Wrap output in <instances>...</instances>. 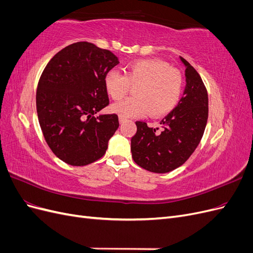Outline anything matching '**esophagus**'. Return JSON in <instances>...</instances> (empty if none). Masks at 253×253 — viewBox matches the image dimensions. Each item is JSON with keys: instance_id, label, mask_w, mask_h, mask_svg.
Instances as JSON below:
<instances>
[{"instance_id": "34e87169", "label": "esophagus", "mask_w": 253, "mask_h": 253, "mask_svg": "<svg viewBox=\"0 0 253 253\" xmlns=\"http://www.w3.org/2000/svg\"><path fill=\"white\" fill-rule=\"evenodd\" d=\"M126 121V119L125 118H122V117H119V124L121 125V124H124V122Z\"/></svg>"}]
</instances>
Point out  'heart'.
Listing matches in <instances>:
<instances>
[{"label":"heart","instance_id":"1","mask_svg":"<svg viewBox=\"0 0 253 253\" xmlns=\"http://www.w3.org/2000/svg\"><path fill=\"white\" fill-rule=\"evenodd\" d=\"M133 98L112 105V112L122 118L163 116L177 105L182 93V77L178 71L159 59L137 60L128 63L125 75L112 70L104 77V86L114 100H120L136 85Z\"/></svg>","mask_w":253,"mask_h":253}]
</instances>
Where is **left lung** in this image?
<instances>
[{"mask_svg":"<svg viewBox=\"0 0 253 253\" xmlns=\"http://www.w3.org/2000/svg\"><path fill=\"white\" fill-rule=\"evenodd\" d=\"M186 88L178 104L160 121L158 127H149L136 121L137 132L131 139L134 162L154 173H168L187 162L197 148L208 120V94L201 76L187 60Z\"/></svg>","mask_w":253,"mask_h":253,"instance_id":"1","label":"left lung"}]
</instances>
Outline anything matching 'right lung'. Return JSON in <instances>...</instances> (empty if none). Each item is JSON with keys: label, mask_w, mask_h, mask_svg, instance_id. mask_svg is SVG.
Wrapping results in <instances>:
<instances>
[{"label": "right lung", "mask_w": 253, "mask_h": 253, "mask_svg": "<svg viewBox=\"0 0 253 253\" xmlns=\"http://www.w3.org/2000/svg\"><path fill=\"white\" fill-rule=\"evenodd\" d=\"M119 63L113 52L77 42L53 56L38 83V119L48 147L65 164L101 158L119 126L116 114L95 115L109 104L104 77Z\"/></svg>", "instance_id": "add662e5"}]
</instances>
